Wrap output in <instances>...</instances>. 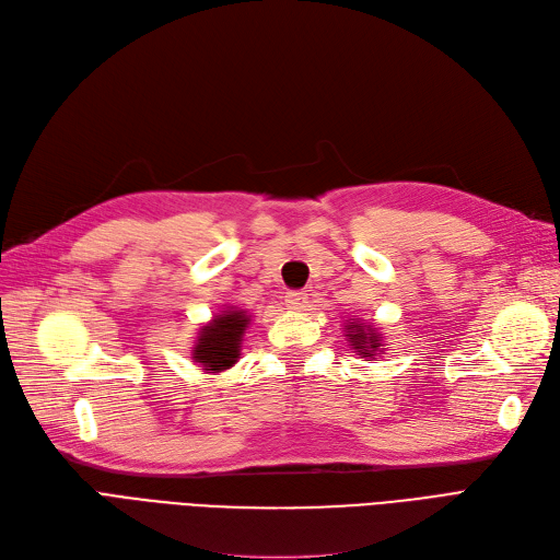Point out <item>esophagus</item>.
Wrapping results in <instances>:
<instances>
[{"label":"esophagus","mask_w":560,"mask_h":560,"mask_svg":"<svg viewBox=\"0 0 560 560\" xmlns=\"http://www.w3.org/2000/svg\"><path fill=\"white\" fill-rule=\"evenodd\" d=\"M306 304H308L306 291H288L285 293V306L293 308V312H302V308H306Z\"/></svg>","instance_id":"34e87169"}]
</instances>
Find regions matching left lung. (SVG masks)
<instances>
[{
	"label": "left lung",
	"instance_id": "1",
	"mask_svg": "<svg viewBox=\"0 0 560 560\" xmlns=\"http://www.w3.org/2000/svg\"><path fill=\"white\" fill-rule=\"evenodd\" d=\"M350 337V346H353L360 355L371 358L376 353V348L381 346V335L376 332V327H369L362 323L355 325H348V335Z\"/></svg>",
	"mask_w": 560,
	"mask_h": 560
}]
</instances>
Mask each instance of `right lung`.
<instances>
[{
    "mask_svg": "<svg viewBox=\"0 0 560 560\" xmlns=\"http://www.w3.org/2000/svg\"><path fill=\"white\" fill-rule=\"evenodd\" d=\"M246 325L248 318L244 312H223L200 329L194 360L200 362L210 374L233 366L240 358V343Z\"/></svg>",
    "mask_w": 560,
    "mask_h": 560,
    "instance_id": "1",
    "label": "right lung"
}]
</instances>
